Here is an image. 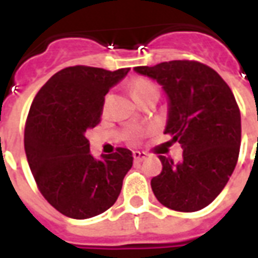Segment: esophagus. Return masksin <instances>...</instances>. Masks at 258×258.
<instances>
[{
  "label": "esophagus",
  "mask_w": 258,
  "mask_h": 258,
  "mask_svg": "<svg viewBox=\"0 0 258 258\" xmlns=\"http://www.w3.org/2000/svg\"><path fill=\"white\" fill-rule=\"evenodd\" d=\"M133 156H134L135 161H144L145 158H146V153H144V152H139V150L133 152Z\"/></svg>",
  "instance_id": "1"
}]
</instances>
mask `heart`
Returning <instances> with one entry per match:
<instances>
[{
	"instance_id": "1",
	"label": "heart",
	"mask_w": 258,
	"mask_h": 258,
	"mask_svg": "<svg viewBox=\"0 0 258 258\" xmlns=\"http://www.w3.org/2000/svg\"><path fill=\"white\" fill-rule=\"evenodd\" d=\"M152 89H156V86H154L153 83H150L149 81H145V79H137V81L133 83V86H131V93L134 95L135 100H138L139 97H142L145 93H148V91L152 90ZM105 102H108V97H106Z\"/></svg>"
}]
</instances>
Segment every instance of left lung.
Instances as JSON below:
<instances>
[{
  "label": "left lung",
  "instance_id": "8db88e82",
  "mask_svg": "<svg viewBox=\"0 0 258 258\" xmlns=\"http://www.w3.org/2000/svg\"><path fill=\"white\" fill-rule=\"evenodd\" d=\"M163 87L168 113L164 134L183 148V160L158 156L163 171L152 190L164 207L196 212L221 192L235 169L241 146V113L216 71L197 61L175 60L135 67Z\"/></svg>",
  "mask_w": 258,
  "mask_h": 258
}]
</instances>
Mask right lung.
<instances>
[{
    "instance_id": "1",
    "label": "right lung",
    "mask_w": 258,
    "mask_h": 258,
    "mask_svg": "<svg viewBox=\"0 0 258 258\" xmlns=\"http://www.w3.org/2000/svg\"><path fill=\"white\" fill-rule=\"evenodd\" d=\"M130 68L106 71L68 67L58 71L38 91L24 130L28 165L42 196L71 219H90L113 205L133 152L119 148L95 158L86 138L101 121L105 95Z\"/></svg>"
}]
</instances>
